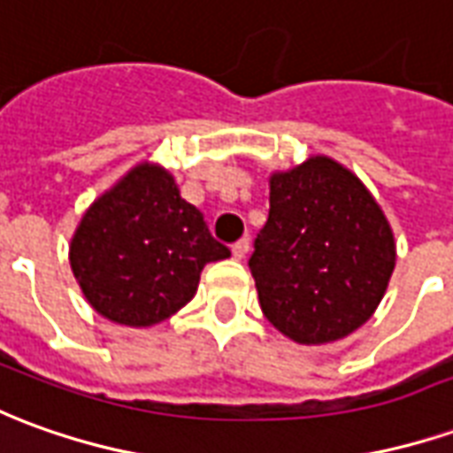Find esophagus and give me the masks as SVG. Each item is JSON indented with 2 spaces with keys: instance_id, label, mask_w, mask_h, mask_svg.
Masks as SVG:
<instances>
[{
  "instance_id": "34e87169",
  "label": "esophagus",
  "mask_w": 453,
  "mask_h": 453,
  "mask_svg": "<svg viewBox=\"0 0 453 453\" xmlns=\"http://www.w3.org/2000/svg\"><path fill=\"white\" fill-rule=\"evenodd\" d=\"M250 252V240L245 237V240H237L235 245H233V257L235 259H245V255Z\"/></svg>"
}]
</instances>
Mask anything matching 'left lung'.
Returning a JSON list of instances; mask_svg holds the SVG:
<instances>
[{
	"label": "left lung",
	"instance_id": "obj_1",
	"mask_svg": "<svg viewBox=\"0 0 453 453\" xmlns=\"http://www.w3.org/2000/svg\"><path fill=\"white\" fill-rule=\"evenodd\" d=\"M395 235L356 173L316 154L270 176V218L250 272L262 314L302 346L350 336L375 314L395 270Z\"/></svg>",
	"mask_w": 453,
	"mask_h": 453
}]
</instances>
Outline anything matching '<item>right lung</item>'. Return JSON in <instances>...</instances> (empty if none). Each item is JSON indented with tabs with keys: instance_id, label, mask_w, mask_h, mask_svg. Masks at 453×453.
<instances>
[{
	"instance_id": "obj_1",
	"label": "right lung",
	"mask_w": 453,
	"mask_h": 453,
	"mask_svg": "<svg viewBox=\"0 0 453 453\" xmlns=\"http://www.w3.org/2000/svg\"><path fill=\"white\" fill-rule=\"evenodd\" d=\"M230 257L161 164L142 161L95 198L71 237V270L107 321L150 328L194 299L201 270Z\"/></svg>"
}]
</instances>
